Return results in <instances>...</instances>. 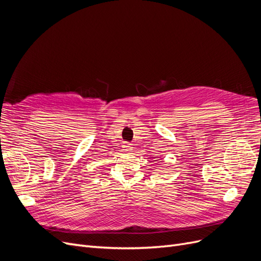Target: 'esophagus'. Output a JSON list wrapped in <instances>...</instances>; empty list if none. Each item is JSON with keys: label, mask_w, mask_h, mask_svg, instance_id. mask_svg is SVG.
<instances>
[{"label": "esophagus", "mask_w": 261, "mask_h": 261, "mask_svg": "<svg viewBox=\"0 0 261 261\" xmlns=\"http://www.w3.org/2000/svg\"><path fill=\"white\" fill-rule=\"evenodd\" d=\"M123 150H124L125 152H129L130 150H133L132 144L128 143V142H125V143L123 144Z\"/></svg>", "instance_id": "obj_1"}]
</instances>
